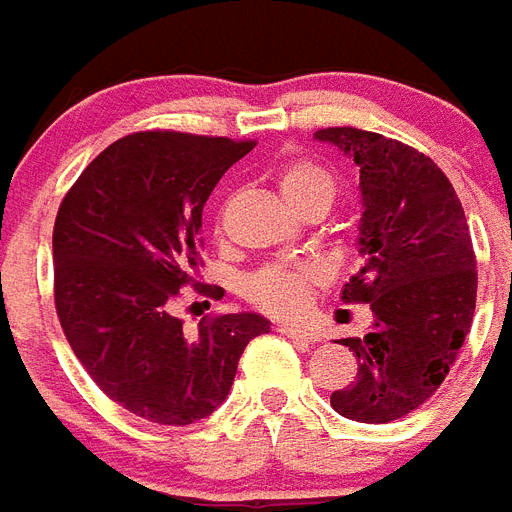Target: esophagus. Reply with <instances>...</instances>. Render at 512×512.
Returning a JSON list of instances; mask_svg holds the SVG:
<instances>
[{
	"mask_svg": "<svg viewBox=\"0 0 512 512\" xmlns=\"http://www.w3.org/2000/svg\"><path fill=\"white\" fill-rule=\"evenodd\" d=\"M277 330H280L282 335L293 338V341H304V343L317 341V335L314 333H309V330H304V327H298V325H288V322H280V325H277Z\"/></svg>",
	"mask_w": 512,
	"mask_h": 512,
	"instance_id": "1",
	"label": "esophagus"
}]
</instances>
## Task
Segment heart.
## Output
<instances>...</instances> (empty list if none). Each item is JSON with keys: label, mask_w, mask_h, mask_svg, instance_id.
<instances>
[{"label": "heart", "mask_w": 512, "mask_h": 512, "mask_svg": "<svg viewBox=\"0 0 512 512\" xmlns=\"http://www.w3.org/2000/svg\"><path fill=\"white\" fill-rule=\"evenodd\" d=\"M277 185L288 203H296L306 195H320V192L330 200L335 195L333 174L309 158L282 161L277 166ZM320 280L322 269L314 261H272L248 277L245 296L264 312L290 317L304 309L309 293Z\"/></svg>", "instance_id": "b5f03b06"}]
</instances>
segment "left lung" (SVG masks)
<instances>
[{
    "label": "left lung",
    "instance_id": "obj_1",
    "mask_svg": "<svg viewBox=\"0 0 512 512\" xmlns=\"http://www.w3.org/2000/svg\"><path fill=\"white\" fill-rule=\"evenodd\" d=\"M314 137L359 166L362 269L341 298L372 309L365 338H341L359 370L330 404L357 423H391L431 399L473 322L478 272L463 203L447 174L404 142L351 126Z\"/></svg>",
    "mask_w": 512,
    "mask_h": 512
}]
</instances>
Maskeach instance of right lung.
<instances>
[{
    "label": "right lung",
    "mask_w": 512,
    "mask_h": 512,
    "mask_svg": "<svg viewBox=\"0 0 512 512\" xmlns=\"http://www.w3.org/2000/svg\"><path fill=\"white\" fill-rule=\"evenodd\" d=\"M253 140L137 132L105 147L60 203L55 309L89 378L124 410L190 425L227 399L261 314L203 317L185 333L182 288L203 264L200 216ZM224 293V290H222Z\"/></svg>",
    "instance_id": "1"
}]
</instances>
